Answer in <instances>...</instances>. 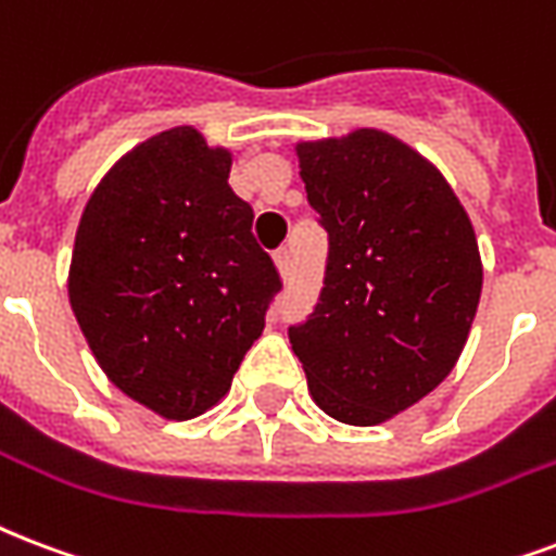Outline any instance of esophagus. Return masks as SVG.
<instances>
[{
    "label": "esophagus",
    "mask_w": 556,
    "mask_h": 556,
    "mask_svg": "<svg viewBox=\"0 0 556 556\" xmlns=\"http://www.w3.org/2000/svg\"><path fill=\"white\" fill-rule=\"evenodd\" d=\"M274 265H277L279 277H288V274H291V250L279 248L277 253H274Z\"/></svg>",
    "instance_id": "obj_1"
}]
</instances>
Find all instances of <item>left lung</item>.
Here are the masks:
<instances>
[{
	"label": "left lung",
	"mask_w": 556,
	"mask_h": 556,
	"mask_svg": "<svg viewBox=\"0 0 556 556\" xmlns=\"http://www.w3.org/2000/svg\"><path fill=\"white\" fill-rule=\"evenodd\" d=\"M294 151L329 260L320 303L288 329L291 350L317 408L379 426L464 353L484 282L476 230L438 165L393 134L355 127Z\"/></svg>",
	"instance_id": "1"
}]
</instances>
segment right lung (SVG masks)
Instances as JSON below:
<instances>
[{
    "label": "right lung",
    "instance_id": "add662e5",
    "mask_svg": "<svg viewBox=\"0 0 556 556\" xmlns=\"http://www.w3.org/2000/svg\"><path fill=\"white\" fill-rule=\"evenodd\" d=\"M230 165L192 125L139 142L101 177L72 248L70 306L99 367L177 422L224 400L279 291Z\"/></svg>",
    "mask_w": 556,
    "mask_h": 556
}]
</instances>
